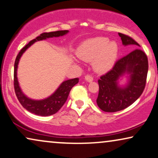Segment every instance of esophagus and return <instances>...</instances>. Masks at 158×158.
<instances>
[{
	"mask_svg": "<svg viewBox=\"0 0 158 158\" xmlns=\"http://www.w3.org/2000/svg\"><path fill=\"white\" fill-rule=\"evenodd\" d=\"M85 80L87 82H89V83H91V82L94 81V78H93V77L91 76V75H85Z\"/></svg>",
	"mask_w": 158,
	"mask_h": 158,
	"instance_id": "34e87169",
	"label": "esophagus"
}]
</instances>
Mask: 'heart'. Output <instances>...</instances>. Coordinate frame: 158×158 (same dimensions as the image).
Returning <instances> with one entry per match:
<instances>
[{"instance_id":"b5f03b06","label":"heart","mask_w":158,"mask_h":158,"mask_svg":"<svg viewBox=\"0 0 158 158\" xmlns=\"http://www.w3.org/2000/svg\"><path fill=\"white\" fill-rule=\"evenodd\" d=\"M119 48L115 41L106 37H95L84 40L77 47V56L82 61L92 62L94 70L99 73L110 71L115 64Z\"/></svg>"}]
</instances>
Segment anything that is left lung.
Segmentation results:
<instances>
[{"mask_svg":"<svg viewBox=\"0 0 158 158\" xmlns=\"http://www.w3.org/2000/svg\"><path fill=\"white\" fill-rule=\"evenodd\" d=\"M123 46L140 47L134 39L118 33ZM148 60L144 52L134 49L118 60L111 70L98 81L99 91L97 103L102 110L114 112L126 109L139 99L146 84ZM123 77L126 79L122 84Z\"/></svg>","mask_w":158,"mask_h":158,"instance_id":"1","label":"left lung"}]
</instances>
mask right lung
<instances>
[{
	"instance_id": "obj_1",
	"label": "right lung",
	"mask_w": 158,
	"mask_h": 158,
	"mask_svg": "<svg viewBox=\"0 0 158 158\" xmlns=\"http://www.w3.org/2000/svg\"><path fill=\"white\" fill-rule=\"evenodd\" d=\"M69 32V30H59V31L44 32L37 37L35 39L29 42V44L26 45L20 51L19 54L16 56L15 63H14V84L15 93L17 99L20 104L25 108L27 110L32 112L37 115L40 116H49L54 114L61 109V107L64 105L65 102L67 101L69 92L72 88L78 83L79 78H73L67 80L63 81L57 89L49 97L43 99H32L29 98L27 96L23 93L20 87L19 81L17 78V69L19 60L21 59L22 54L26 52L28 48H30L32 44L37 41L46 40L50 38H57L65 35Z\"/></svg>"
}]
</instances>
